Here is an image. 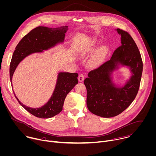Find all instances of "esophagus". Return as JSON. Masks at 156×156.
<instances>
[{"mask_svg": "<svg viewBox=\"0 0 156 156\" xmlns=\"http://www.w3.org/2000/svg\"><path fill=\"white\" fill-rule=\"evenodd\" d=\"M84 76L83 74H80L79 76H78V81H80V82H82L83 80H84Z\"/></svg>", "mask_w": 156, "mask_h": 156, "instance_id": "34e87169", "label": "esophagus"}]
</instances>
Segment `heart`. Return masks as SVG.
Instances as JSON below:
<instances>
[{"instance_id":"heart-1","label":"heart","mask_w":156,"mask_h":156,"mask_svg":"<svg viewBox=\"0 0 156 156\" xmlns=\"http://www.w3.org/2000/svg\"><path fill=\"white\" fill-rule=\"evenodd\" d=\"M102 55V52L101 51H99L98 53H97V55H96V56L90 61V65L92 66H94L97 64V61L99 60V59L100 58L101 56Z\"/></svg>"}]
</instances>
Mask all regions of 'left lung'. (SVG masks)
Masks as SVG:
<instances>
[{"label":"left lung","instance_id":"8db88e82","mask_svg":"<svg viewBox=\"0 0 156 156\" xmlns=\"http://www.w3.org/2000/svg\"><path fill=\"white\" fill-rule=\"evenodd\" d=\"M121 36V44L117 48L110 60L91 70L84 80L87 89V107L93 114L112 118L124 112L136 97L143 72V62L139 49L126 31L117 29ZM118 63L131 67L133 76L122 88H116L110 78Z\"/></svg>","mask_w":156,"mask_h":156}]
</instances>
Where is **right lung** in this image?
<instances>
[{
	"instance_id": "right-lung-1",
	"label": "right lung",
	"mask_w": 156,
	"mask_h": 156,
	"mask_svg": "<svg viewBox=\"0 0 156 156\" xmlns=\"http://www.w3.org/2000/svg\"><path fill=\"white\" fill-rule=\"evenodd\" d=\"M67 26L49 28L38 26L30 30L18 43L13 54L10 65V78L12 83L14 72L19 63L26 56L34 53L55 46L63 42ZM78 73L61 72L59 73L56 87L53 95L44 105L32 108L23 105L16 97L20 104L32 115L40 118H49L59 114L62 110L67 95L78 83Z\"/></svg>"
}]
</instances>
